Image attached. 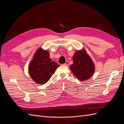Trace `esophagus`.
I'll list each match as a JSON object with an SVG mask.
<instances>
[{
	"label": "esophagus",
	"mask_w": 124,
	"mask_h": 124,
	"mask_svg": "<svg viewBox=\"0 0 124 124\" xmlns=\"http://www.w3.org/2000/svg\"><path fill=\"white\" fill-rule=\"evenodd\" d=\"M68 65H69V62L68 61H66V62L64 63V64H63V65L66 66H68Z\"/></svg>",
	"instance_id": "obj_1"
}]
</instances>
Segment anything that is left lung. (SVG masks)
Instances as JSON below:
<instances>
[{
	"instance_id": "obj_1",
	"label": "left lung",
	"mask_w": 124,
	"mask_h": 124,
	"mask_svg": "<svg viewBox=\"0 0 124 124\" xmlns=\"http://www.w3.org/2000/svg\"><path fill=\"white\" fill-rule=\"evenodd\" d=\"M72 59L73 63L70 68L73 74L81 81L89 79L94 73L95 67L84 48L75 52Z\"/></svg>"
}]
</instances>
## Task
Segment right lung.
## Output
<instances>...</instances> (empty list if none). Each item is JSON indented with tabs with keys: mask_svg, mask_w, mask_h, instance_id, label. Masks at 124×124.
Masks as SVG:
<instances>
[{
	"mask_svg": "<svg viewBox=\"0 0 124 124\" xmlns=\"http://www.w3.org/2000/svg\"><path fill=\"white\" fill-rule=\"evenodd\" d=\"M60 65L52 62L50 54L46 50L39 48L33 55L28 66V72L37 84H44L50 80Z\"/></svg>",
	"mask_w": 124,
	"mask_h": 124,
	"instance_id": "1",
	"label": "right lung"
}]
</instances>
